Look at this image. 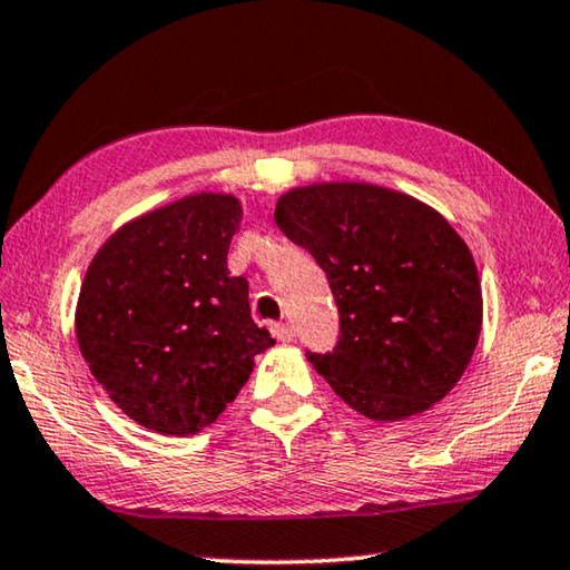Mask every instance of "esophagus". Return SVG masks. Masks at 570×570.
<instances>
[{"mask_svg":"<svg viewBox=\"0 0 570 570\" xmlns=\"http://www.w3.org/2000/svg\"><path fill=\"white\" fill-rule=\"evenodd\" d=\"M272 334L276 336L278 342H284V344H288L294 340V332H292V326L288 324H272Z\"/></svg>","mask_w":570,"mask_h":570,"instance_id":"obj_1","label":"esophagus"}]
</instances>
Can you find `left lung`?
Listing matches in <instances>:
<instances>
[{
	"label": "left lung",
	"instance_id": "obj_1",
	"mask_svg": "<svg viewBox=\"0 0 570 570\" xmlns=\"http://www.w3.org/2000/svg\"><path fill=\"white\" fill-rule=\"evenodd\" d=\"M274 220L330 278L342 334L308 362L332 390L374 422L448 397L482 330L475 258L448 218L402 190L332 180L286 190Z\"/></svg>",
	"mask_w": 570,
	"mask_h": 570
}]
</instances>
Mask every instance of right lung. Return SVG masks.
<instances>
[{"label":"right lung","mask_w":570,"mask_h":570,"mask_svg":"<svg viewBox=\"0 0 570 570\" xmlns=\"http://www.w3.org/2000/svg\"><path fill=\"white\" fill-rule=\"evenodd\" d=\"M230 193H190L122 224L92 256L75 334L92 377L130 420L196 435L274 346L250 320L248 282L226 266L240 226Z\"/></svg>","instance_id":"right-lung-1"}]
</instances>
